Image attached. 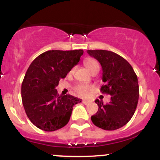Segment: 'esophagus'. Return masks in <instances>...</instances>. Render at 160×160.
<instances>
[{
  "instance_id": "obj_1",
  "label": "esophagus",
  "mask_w": 160,
  "mask_h": 160,
  "mask_svg": "<svg viewBox=\"0 0 160 160\" xmlns=\"http://www.w3.org/2000/svg\"><path fill=\"white\" fill-rule=\"evenodd\" d=\"M82 102L84 104H86V105H87V104H89V103H91L92 101H89V100H82Z\"/></svg>"
}]
</instances>
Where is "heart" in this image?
I'll use <instances>...</instances> for the list:
<instances>
[{"label": "heart", "mask_w": 160, "mask_h": 160, "mask_svg": "<svg viewBox=\"0 0 160 160\" xmlns=\"http://www.w3.org/2000/svg\"><path fill=\"white\" fill-rule=\"evenodd\" d=\"M84 65H85L86 69L89 71L90 73H92L95 70H99V65L98 62L94 58H88L84 61ZM92 87L89 85H86V84H79L76 86L74 88V90L80 95V96H86L88 94L89 91L91 90Z\"/></svg>", "instance_id": "obj_1"}]
</instances>
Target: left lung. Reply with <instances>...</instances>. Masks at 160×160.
I'll return each instance as SVG.
<instances>
[{"mask_svg":"<svg viewBox=\"0 0 160 160\" xmlns=\"http://www.w3.org/2000/svg\"><path fill=\"white\" fill-rule=\"evenodd\" d=\"M102 68V93L111 95V102L104 104L96 99L97 113L91 117L95 126L104 130H116L131 120L136 110L139 98L137 75L128 62L111 51L96 49L87 50Z\"/></svg>","mask_w":160,"mask_h":160,"instance_id":"left-lung-1","label":"left lung"}]
</instances>
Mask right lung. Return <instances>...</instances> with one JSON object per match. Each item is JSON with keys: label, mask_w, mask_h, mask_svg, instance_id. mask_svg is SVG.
Listing matches in <instances>:
<instances>
[{"label": "right lung", "mask_w": 160, "mask_h": 160, "mask_svg": "<svg viewBox=\"0 0 160 160\" xmlns=\"http://www.w3.org/2000/svg\"><path fill=\"white\" fill-rule=\"evenodd\" d=\"M82 54V49L49 50L37 57L28 68L22 83V100L28 119L40 129L52 132L64 127L74 104L81 102L71 95H59L56 87Z\"/></svg>", "instance_id": "add662e5"}]
</instances>
